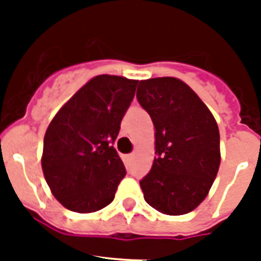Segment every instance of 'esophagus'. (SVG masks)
I'll return each mask as SVG.
<instances>
[{
  "label": "esophagus",
  "mask_w": 261,
  "mask_h": 261,
  "mask_svg": "<svg viewBox=\"0 0 261 261\" xmlns=\"http://www.w3.org/2000/svg\"><path fill=\"white\" fill-rule=\"evenodd\" d=\"M124 159H126L127 163H131V161L134 160V154H127L126 157H124Z\"/></svg>",
  "instance_id": "esophagus-1"
}]
</instances>
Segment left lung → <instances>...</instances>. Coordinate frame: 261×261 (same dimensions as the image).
<instances>
[{"mask_svg": "<svg viewBox=\"0 0 261 261\" xmlns=\"http://www.w3.org/2000/svg\"><path fill=\"white\" fill-rule=\"evenodd\" d=\"M137 98L155 130L154 161L139 181L143 198L163 214H187L206 199L218 173V124L198 94L174 77L139 81Z\"/></svg>", "mask_w": 261, "mask_h": 261, "instance_id": "left-lung-1", "label": "left lung"}]
</instances>
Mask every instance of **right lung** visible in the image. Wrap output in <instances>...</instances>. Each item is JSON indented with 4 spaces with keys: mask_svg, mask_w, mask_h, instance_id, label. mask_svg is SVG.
Returning <instances> with one entry per match:
<instances>
[{
    "mask_svg": "<svg viewBox=\"0 0 261 261\" xmlns=\"http://www.w3.org/2000/svg\"><path fill=\"white\" fill-rule=\"evenodd\" d=\"M138 81L101 74L65 102L47 127L42 169L67 210L88 214L108 206L126 169L114 142Z\"/></svg>",
    "mask_w": 261,
    "mask_h": 261,
    "instance_id": "right-lung-1",
    "label": "right lung"
}]
</instances>
